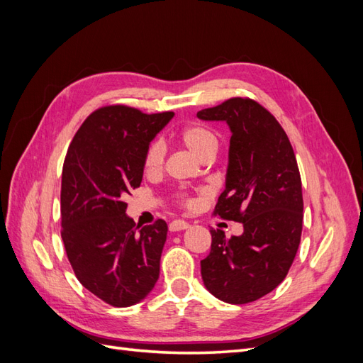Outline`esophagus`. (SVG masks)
<instances>
[{"label":"esophagus","mask_w":363,"mask_h":363,"mask_svg":"<svg viewBox=\"0 0 363 363\" xmlns=\"http://www.w3.org/2000/svg\"><path fill=\"white\" fill-rule=\"evenodd\" d=\"M189 227V224L186 221H182V219H175L169 224V232H182V230H186Z\"/></svg>","instance_id":"34e87169"}]
</instances>
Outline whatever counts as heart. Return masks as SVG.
I'll return each instance as SVG.
<instances>
[{"label": "heart", "instance_id": "heart-1", "mask_svg": "<svg viewBox=\"0 0 363 363\" xmlns=\"http://www.w3.org/2000/svg\"><path fill=\"white\" fill-rule=\"evenodd\" d=\"M179 139L182 144L188 148L194 156L199 157L200 160H204L206 157H213L215 152L218 150V139L212 133L211 130L199 125V124H192V125H186L184 128L180 130ZM163 160H164V148L160 144V142H152V144L148 145L145 156H144V172L147 175H156L162 171L163 167ZM179 201L183 206H192V200L189 196H186L183 194L179 195Z\"/></svg>", "mask_w": 363, "mask_h": 363}]
</instances>
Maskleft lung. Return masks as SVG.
<instances>
[{
  "instance_id": "8db88e82",
  "label": "left lung",
  "mask_w": 363,
  "mask_h": 363,
  "mask_svg": "<svg viewBox=\"0 0 363 363\" xmlns=\"http://www.w3.org/2000/svg\"><path fill=\"white\" fill-rule=\"evenodd\" d=\"M225 121L232 131L225 189L213 215L242 223L244 233L225 238L211 230V252L201 260L204 286L230 304H247L276 289L300 245L303 192L288 135L265 107L235 96L196 113Z\"/></svg>"
}]
</instances>
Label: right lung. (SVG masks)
Here are the masks:
<instances>
[{"instance_id":"add662e5","label":"right lung","mask_w":363,"mask_h":363,"mask_svg":"<svg viewBox=\"0 0 363 363\" xmlns=\"http://www.w3.org/2000/svg\"><path fill=\"white\" fill-rule=\"evenodd\" d=\"M172 112L124 104L96 108L69 144L62 171V239L75 277L104 303L127 307L155 288L168 225L139 227L125 195L139 188L144 156Z\"/></svg>"}]
</instances>
